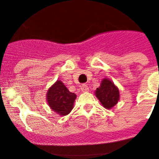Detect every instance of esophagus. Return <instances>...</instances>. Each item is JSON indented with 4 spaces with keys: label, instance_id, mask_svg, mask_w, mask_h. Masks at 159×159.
I'll list each match as a JSON object with an SVG mask.
<instances>
[{
    "label": "esophagus",
    "instance_id": "esophagus-1",
    "mask_svg": "<svg viewBox=\"0 0 159 159\" xmlns=\"http://www.w3.org/2000/svg\"><path fill=\"white\" fill-rule=\"evenodd\" d=\"M80 89L83 92H88L89 88H88V86L87 85V84H82L80 87Z\"/></svg>",
    "mask_w": 159,
    "mask_h": 159
}]
</instances>
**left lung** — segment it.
<instances>
[{
	"mask_svg": "<svg viewBox=\"0 0 159 159\" xmlns=\"http://www.w3.org/2000/svg\"><path fill=\"white\" fill-rule=\"evenodd\" d=\"M95 95L105 108L111 109L119 99V92L117 87L110 80L103 79L99 88L95 91Z\"/></svg>",
	"mask_w": 159,
	"mask_h": 159,
	"instance_id": "obj_1",
	"label": "left lung"
}]
</instances>
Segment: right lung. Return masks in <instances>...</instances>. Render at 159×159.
<instances>
[{"label":"right lung","instance_id":"1","mask_svg":"<svg viewBox=\"0 0 159 159\" xmlns=\"http://www.w3.org/2000/svg\"><path fill=\"white\" fill-rule=\"evenodd\" d=\"M75 98L76 95L70 92L60 80L55 83L47 93L49 107L60 116H66L71 112Z\"/></svg>","mask_w":159,"mask_h":159}]
</instances>
